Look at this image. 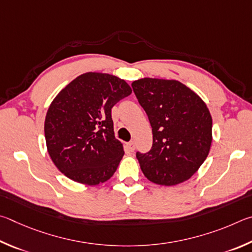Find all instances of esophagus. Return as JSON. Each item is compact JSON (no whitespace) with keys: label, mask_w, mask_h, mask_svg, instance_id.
<instances>
[{"label":"esophagus","mask_w":252,"mask_h":252,"mask_svg":"<svg viewBox=\"0 0 252 252\" xmlns=\"http://www.w3.org/2000/svg\"><path fill=\"white\" fill-rule=\"evenodd\" d=\"M126 147H127V149H128L129 152H134L135 151V144H134V142L127 143L126 144Z\"/></svg>","instance_id":"34e87169"}]
</instances>
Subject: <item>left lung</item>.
I'll use <instances>...</instances> for the list:
<instances>
[{"label":"left lung","instance_id":"8db88e82","mask_svg":"<svg viewBox=\"0 0 252 252\" xmlns=\"http://www.w3.org/2000/svg\"><path fill=\"white\" fill-rule=\"evenodd\" d=\"M153 130V146L137 152L140 168L151 182L173 186L199 169L213 140V118L199 96L175 79L142 78L131 83Z\"/></svg>","mask_w":252,"mask_h":252}]
</instances>
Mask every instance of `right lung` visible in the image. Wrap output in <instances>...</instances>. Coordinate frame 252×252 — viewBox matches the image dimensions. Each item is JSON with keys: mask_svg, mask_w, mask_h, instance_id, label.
<instances>
[{"mask_svg": "<svg viewBox=\"0 0 252 252\" xmlns=\"http://www.w3.org/2000/svg\"><path fill=\"white\" fill-rule=\"evenodd\" d=\"M131 94L124 79L85 73L73 79L52 101L44 124L47 152L61 173L95 186L108 180L124 156L115 138L112 108Z\"/></svg>", "mask_w": 252, "mask_h": 252, "instance_id": "obj_1", "label": "right lung"}]
</instances>
